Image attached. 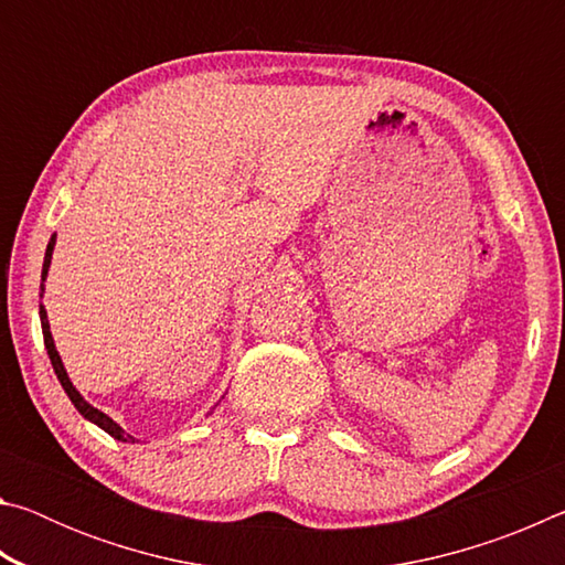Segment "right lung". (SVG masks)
Masks as SVG:
<instances>
[{"instance_id": "obj_1", "label": "right lung", "mask_w": 565, "mask_h": 565, "mask_svg": "<svg viewBox=\"0 0 565 565\" xmlns=\"http://www.w3.org/2000/svg\"><path fill=\"white\" fill-rule=\"evenodd\" d=\"M54 244H56V234L50 238V244H46V254H44V266H42V286L40 289L44 291V279H46V274H50V264H52V252H54ZM40 319H42V333H44V347H46V353H50V359H52V366H54V374H56V379H60V384H62V388L66 391V396H70V401L74 404V408L79 411V414L87 418V420H92V424H97L99 428H104V431H107L109 436H114L117 438V441H124V444H134L137 441V438L134 436H129L127 431H124V428L117 424V420L114 418H109L107 414H104V411H99V408H94L87 398H84L79 391L74 388V384L70 381V374H66V369H64V363H62V356H60V351H56V347H54V339H52V331H50V319H46V309L44 306L40 303Z\"/></svg>"}]
</instances>
